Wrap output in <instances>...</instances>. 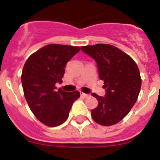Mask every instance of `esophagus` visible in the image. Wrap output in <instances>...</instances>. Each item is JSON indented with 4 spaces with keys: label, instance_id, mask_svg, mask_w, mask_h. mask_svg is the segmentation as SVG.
Returning a JSON list of instances; mask_svg holds the SVG:
<instances>
[{
    "label": "esophagus",
    "instance_id": "esophagus-1",
    "mask_svg": "<svg viewBox=\"0 0 160 160\" xmlns=\"http://www.w3.org/2000/svg\"><path fill=\"white\" fill-rule=\"evenodd\" d=\"M81 96L82 97H83V98H88V97H89V94H87V93H81Z\"/></svg>",
    "mask_w": 160,
    "mask_h": 160
}]
</instances>
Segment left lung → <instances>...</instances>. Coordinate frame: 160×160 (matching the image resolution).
<instances>
[{"label":"left lung","instance_id":"1","mask_svg":"<svg viewBox=\"0 0 160 160\" xmlns=\"http://www.w3.org/2000/svg\"><path fill=\"white\" fill-rule=\"evenodd\" d=\"M81 49L96 62L99 78L106 88L104 97L93 93L98 104L91 116L102 126L116 124L130 112L138 99L142 85L138 67L132 57L111 44H97Z\"/></svg>","mask_w":160,"mask_h":160}]
</instances>
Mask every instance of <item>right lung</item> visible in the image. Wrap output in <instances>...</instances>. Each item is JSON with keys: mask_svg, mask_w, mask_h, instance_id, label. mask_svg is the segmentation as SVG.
I'll return each instance as SVG.
<instances>
[{"mask_svg": "<svg viewBox=\"0 0 160 160\" xmlns=\"http://www.w3.org/2000/svg\"><path fill=\"white\" fill-rule=\"evenodd\" d=\"M80 47L67 44L45 45L28 58L21 81L31 111L48 127H57L67 121L73 102L80 97L78 91L67 93L59 88L67 62L79 52Z\"/></svg>", "mask_w": 160, "mask_h": 160, "instance_id": "add662e5", "label": "right lung"}]
</instances>
